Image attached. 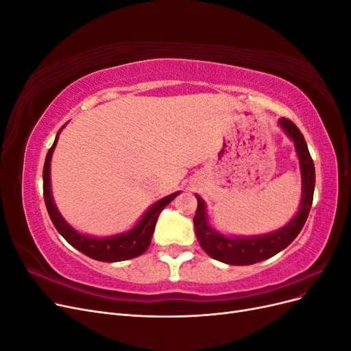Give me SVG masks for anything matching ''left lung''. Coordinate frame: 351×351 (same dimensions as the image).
<instances>
[{
  "instance_id": "8db88e82",
  "label": "left lung",
  "mask_w": 351,
  "mask_h": 351,
  "mask_svg": "<svg viewBox=\"0 0 351 351\" xmlns=\"http://www.w3.org/2000/svg\"><path fill=\"white\" fill-rule=\"evenodd\" d=\"M278 125L294 143V149L297 158H299L302 173V199L299 210H297V214L284 227L267 232V234L226 236L217 231L214 227H210L205 200L196 195L197 209L193 218L196 237L200 247L212 259H217L228 265H239V267L269 259L274 254L284 250L299 236L307 217H309L315 192V165L312 156L309 154V149H307L302 132L297 129V125L293 121L280 119Z\"/></svg>"
}]
</instances>
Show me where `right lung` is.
Returning <instances> with one entry per match:
<instances>
[{
    "label": "right lung",
    "instance_id": "right-lung-1",
    "mask_svg": "<svg viewBox=\"0 0 351 351\" xmlns=\"http://www.w3.org/2000/svg\"><path fill=\"white\" fill-rule=\"evenodd\" d=\"M66 124L58 130L54 145L51 146V149L47 154L44 174H42V178H44V199L52 224H54L60 234L64 237L74 249H77L79 252L84 253L86 256L95 261L120 262L141 256V254H143L146 249L149 247L159 214H161L162 209L169 204V202L180 195V192H174L155 202V204L149 206V209L142 215V218L136 222L134 227L130 228L129 231H124L120 232V234H114L108 237H93L88 234H82V232L74 230L69 222L62 218L51 192V159L57 146L60 133Z\"/></svg>",
    "mask_w": 351,
    "mask_h": 351
}]
</instances>
